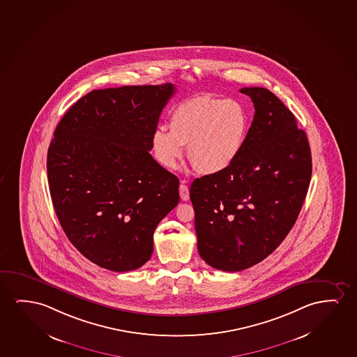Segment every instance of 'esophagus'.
Listing matches in <instances>:
<instances>
[{
    "mask_svg": "<svg viewBox=\"0 0 357 357\" xmlns=\"http://www.w3.org/2000/svg\"><path fill=\"white\" fill-rule=\"evenodd\" d=\"M180 196L182 201H188L190 199V190L185 182H182L180 185Z\"/></svg>",
    "mask_w": 357,
    "mask_h": 357,
    "instance_id": "1",
    "label": "esophagus"
}]
</instances>
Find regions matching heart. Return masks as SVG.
Wrapping results in <instances>:
<instances>
[{
  "label": "heart",
  "instance_id": "heart-1",
  "mask_svg": "<svg viewBox=\"0 0 357 357\" xmlns=\"http://www.w3.org/2000/svg\"><path fill=\"white\" fill-rule=\"evenodd\" d=\"M248 130L250 116L240 101L197 96L172 109L169 127L153 132L151 151L161 165L176 169L188 146L193 167L203 175H216L237 160Z\"/></svg>",
  "mask_w": 357,
  "mask_h": 357
}]
</instances>
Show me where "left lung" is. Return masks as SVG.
I'll list each match as a JSON object with an SVG mask.
<instances>
[{
	"instance_id": "1",
	"label": "left lung",
	"mask_w": 357,
	"mask_h": 357,
	"mask_svg": "<svg viewBox=\"0 0 357 357\" xmlns=\"http://www.w3.org/2000/svg\"><path fill=\"white\" fill-rule=\"evenodd\" d=\"M240 91L256 110L241 154L190 188L198 252L224 271H243L275 251L296 222L312 175L306 132L291 111L266 88Z\"/></svg>"
}]
</instances>
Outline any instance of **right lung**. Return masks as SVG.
<instances>
[{"instance_id": "add662e5", "label": "right lung", "mask_w": 357, "mask_h": 357, "mask_svg": "<svg viewBox=\"0 0 357 357\" xmlns=\"http://www.w3.org/2000/svg\"><path fill=\"white\" fill-rule=\"evenodd\" d=\"M171 83L91 91L66 112L47 151L56 215L96 266L135 271L156 226L180 202L178 178L149 154Z\"/></svg>"}]
</instances>
